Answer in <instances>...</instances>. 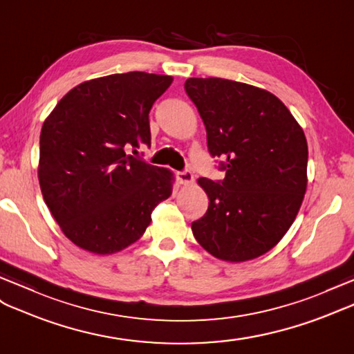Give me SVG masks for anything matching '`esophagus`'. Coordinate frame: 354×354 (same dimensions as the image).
Instances as JSON below:
<instances>
[{
  "mask_svg": "<svg viewBox=\"0 0 354 354\" xmlns=\"http://www.w3.org/2000/svg\"><path fill=\"white\" fill-rule=\"evenodd\" d=\"M177 178L178 182L182 185H191L194 182V174L189 169H185V171H180L177 174Z\"/></svg>",
  "mask_w": 354,
  "mask_h": 354,
  "instance_id": "obj_1",
  "label": "esophagus"
}]
</instances>
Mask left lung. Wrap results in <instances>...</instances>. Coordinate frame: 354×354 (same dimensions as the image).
Instances as JSON below:
<instances>
[{"label":"left lung","instance_id":"left-lung-1","mask_svg":"<svg viewBox=\"0 0 354 354\" xmlns=\"http://www.w3.org/2000/svg\"><path fill=\"white\" fill-rule=\"evenodd\" d=\"M187 96L221 158L225 178H198L209 209L192 222L207 252L240 263L278 245L306 192L308 144L301 127L274 94L222 77H189Z\"/></svg>","mask_w":354,"mask_h":354}]
</instances>
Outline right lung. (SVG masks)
<instances>
[{
	"instance_id": "add662e5",
	"label": "right lung",
	"mask_w": 354,
	"mask_h": 354,
	"mask_svg": "<svg viewBox=\"0 0 354 354\" xmlns=\"http://www.w3.org/2000/svg\"><path fill=\"white\" fill-rule=\"evenodd\" d=\"M168 75L115 73L68 91L40 132L39 183L64 236L106 255L135 243L151 212L172 194L174 176L127 154L150 145L149 112Z\"/></svg>"
}]
</instances>
